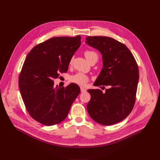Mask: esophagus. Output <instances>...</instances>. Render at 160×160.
Segmentation results:
<instances>
[{
	"label": "esophagus",
	"instance_id": "esophagus-1",
	"mask_svg": "<svg viewBox=\"0 0 160 160\" xmlns=\"http://www.w3.org/2000/svg\"><path fill=\"white\" fill-rule=\"evenodd\" d=\"M80 90H81L82 92H86V91H87V89L81 87V88H80Z\"/></svg>",
	"mask_w": 160,
	"mask_h": 160
}]
</instances>
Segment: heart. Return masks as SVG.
<instances>
[{"mask_svg":"<svg viewBox=\"0 0 160 160\" xmlns=\"http://www.w3.org/2000/svg\"><path fill=\"white\" fill-rule=\"evenodd\" d=\"M84 54H85V58H87V59L88 61H90L94 57H96V58L98 57V54L96 52H94L93 51H90V50L85 51L84 52ZM72 62H73V59H71V60L70 61V64H72ZM70 81L71 82L77 84L81 87H84L89 82V78L87 75H86L84 73H77L70 77Z\"/></svg>","mask_w":160,"mask_h":160,"instance_id":"heart-1","label":"heart"}]
</instances>
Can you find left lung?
<instances>
[{
    "mask_svg": "<svg viewBox=\"0 0 160 160\" xmlns=\"http://www.w3.org/2000/svg\"><path fill=\"white\" fill-rule=\"evenodd\" d=\"M85 39L102 56L103 68L94 85L109 87L105 93L100 89L87 90L91 96L88 112L99 124H115L127 118L134 106L139 78L138 64L126 45L115 39L101 36Z\"/></svg>",
    "mask_w": 160,
    "mask_h": 160,
    "instance_id": "1",
    "label": "left lung"
}]
</instances>
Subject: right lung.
<instances>
[{
	"label": "right lung",
	"instance_id": "right-lung-1",
	"mask_svg": "<svg viewBox=\"0 0 160 160\" xmlns=\"http://www.w3.org/2000/svg\"><path fill=\"white\" fill-rule=\"evenodd\" d=\"M81 37H57L35 46L28 54L19 76V88L30 115L51 126L63 121L80 92L78 85L55 87L54 79L66 73Z\"/></svg>",
	"mask_w": 160,
	"mask_h": 160
}]
</instances>
